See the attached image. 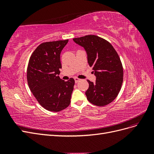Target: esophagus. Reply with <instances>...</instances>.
Masks as SVG:
<instances>
[{
	"instance_id": "1",
	"label": "esophagus",
	"mask_w": 154,
	"mask_h": 154,
	"mask_svg": "<svg viewBox=\"0 0 154 154\" xmlns=\"http://www.w3.org/2000/svg\"><path fill=\"white\" fill-rule=\"evenodd\" d=\"M80 80V79H79L78 78H74V81H75V83H78Z\"/></svg>"
}]
</instances>
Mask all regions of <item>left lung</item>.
Returning <instances> with one entry per match:
<instances>
[{
  "label": "left lung",
  "instance_id": "left-lung-1",
  "mask_svg": "<svg viewBox=\"0 0 154 154\" xmlns=\"http://www.w3.org/2000/svg\"><path fill=\"white\" fill-rule=\"evenodd\" d=\"M73 41L85 50L88 63L96 78L94 83L87 80V100L97 106L109 104L118 95L123 80L122 63L117 52L108 41L96 35L75 38Z\"/></svg>",
  "mask_w": 154,
  "mask_h": 154
}]
</instances>
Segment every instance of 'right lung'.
<instances>
[{"instance_id": "add662e5", "label": "right lung", "mask_w": 154, "mask_h": 154, "mask_svg": "<svg viewBox=\"0 0 154 154\" xmlns=\"http://www.w3.org/2000/svg\"><path fill=\"white\" fill-rule=\"evenodd\" d=\"M69 40L44 42L31 54L27 69L28 85L38 103L46 110L61 111L71 103L74 80L60 79V53Z\"/></svg>"}]
</instances>
